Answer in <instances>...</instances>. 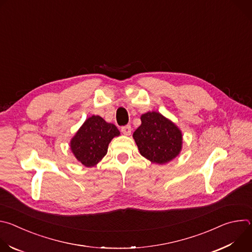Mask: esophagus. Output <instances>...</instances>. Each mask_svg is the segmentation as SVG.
Masks as SVG:
<instances>
[{
  "instance_id": "obj_1",
  "label": "esophagus",
  "mask_w": 252,
  "mask_h": 252,
  "mask_svg": "<svg viewBox=\"0 0 252 252\" xmlns=\"http://www.w3.org/2000/svg\"><path fill=\"white\" fill-rule=\"evenodd\" d=\"M121 130H122V132H123L125 135H129V134L131 133V126H122Z\"/></svg>"
}]
</instances>
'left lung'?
Returning a JSON list of instances; mask_svg holds the SVG:
<instances>
[{"label": "left lung", "instance_id": "left-lung-1", "mask_svg": "<svg viewBox=\"0 0 252 252\" xmlns=\"http://www.w3.org/2000/svg\"><path fill=\"white\" fill-rule=\"evenodd\" d=\"M141 125L132 136L140 155L154 163L164 164L183 148V133L171 121L158 112L141 115Z\"/></svg>", "mask_w": 252, "mask_h": 252}]
</instances>
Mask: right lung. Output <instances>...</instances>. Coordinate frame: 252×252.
<instances>
[{"label": "right lung", "mask_w": 252, "mask_h": 252, "mask_svg": "<svg viewBox=\"0 0 252 252\" xmlns=\"http://www.w3.org/2000/svg\"><path fill=\"white\" fill-rule=\"evenodd\" d=\"M120 133L115 125L99 116H92L70 139L71 153L85 166H94L106 155L111 140Z\"/></svg>", "instance_id": "add662e5"}]
</instances>
